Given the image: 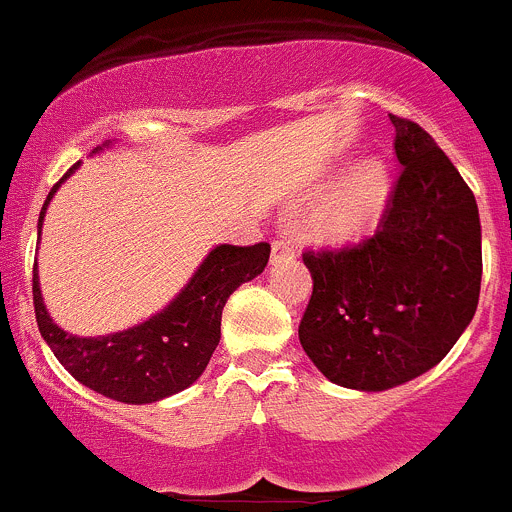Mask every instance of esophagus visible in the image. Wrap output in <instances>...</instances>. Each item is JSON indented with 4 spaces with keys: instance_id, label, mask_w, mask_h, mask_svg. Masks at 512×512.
Returning a JSON list of instances; mask_svg holds the SVG:
<instances>
[{
    "instance_id": "1",
    "label": "esophagus",
    "mask_w": 512,
    "mask_h": 512,
    "mask_svg": "<svg viewBox=\"0 0 512 512\" xmlns=\"http://www.w3.org/2000/svg\"><path fill=\"white\" fill-rule=\"evenodd\" d=\"M293 250H295V245H293V240H288V237H278V240H272V260L275 262L285 255H293Z\"/></svg>"
}]
</instances>
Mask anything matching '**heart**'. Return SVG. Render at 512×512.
Listing matches in <instances>:
<instances>
[{
  "label": "heart",
  "instance_id": "obj_1",
  "mask_svg": "<svg viewBox=\"0 0 512 512\" xmlns=\"http://www.w3.org/2000/svg\"><path fill=\"white\" fill-rule=\"evenodd\" d=\"M389 174L381 161H364L343 179L331 197L315 209L313 232L328 242H351L364 237L386 207Z\"/></svg>",
  "mask_w": 512,
  "mask_h": 512
}]
</instances>
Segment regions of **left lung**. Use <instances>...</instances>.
<instances>
[{
	"label": "left lung",
	"mask_w": 512,
	"mask_h": 512,
	"mask_svg": "<svg viewBox=\"0 0 512 512\" xmlns=\"http://www.w3.org/2000/svg\"><path fill=\"white\" fill-rule=\"evenodd\" d=\"M391 123L401 174L376 234L303 255L313 278L303 351L328 381L358 391H386L437 366L480 300L475 194L422 126Z\"/></svg>",
	"instance_id": "8db88e82"
}]
</instances>
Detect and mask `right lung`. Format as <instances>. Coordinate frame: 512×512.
<instances>
[{"instance_id":"obj_1","label":"right lung","mask_w":512,"mask_h":512,"mask_svg":"<svg viewBox=\"0 0 512 512\" xmlns=\"http://www.w3.org/2000/svg\"><path fill=\"white\" fill-rule=\"evenodd\" d=\"M100 151V148H95ZM78 164L47 194L40 212V229L47 204ZM270 260V245H217L179 295L161 313L121 333L98 338L62 331L47 313L32 270V300L37 326L55 358L73 379L108 399L123 404H151L191 386L207 369L222 333V308L229 295L247 280L257 278Z\"/></svg>"}]
</instances>
